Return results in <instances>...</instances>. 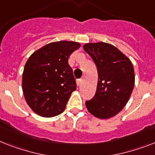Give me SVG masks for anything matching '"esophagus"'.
I'll return each mask as SVG.
<instances>
[{"label": "esophagus", "instance_id": "34e87169", "mask_svg": "<svg viewBox=\"0 0 155 155\" xmlns=\"http://www.w3.org/2000/svg\"><path fill=\"white\" fill-rule=\"evenodd\" d=\"M82 84V79H78V80H77V85H78V86H81V85Z\"/></svg>", "mask_w": 155, "mask_h": 155}]
</instances>
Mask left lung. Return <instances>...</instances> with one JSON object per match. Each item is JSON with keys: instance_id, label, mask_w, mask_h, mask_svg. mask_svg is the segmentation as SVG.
I'll list each match as a JSON object with an SVG mask.
<instances>
[{"instance_id": "obj_1", "label": "left lung", "mask_w": 155, "mask_h": 155, "mask_svg": "<svg viewBox=\"0 0 155 155\" xmlns=\"http://www.w3.org/2000/svg\"><path fill=\"white\" fill-rule=\"evenodd\" d=\"M95 62L98 82L95 95L85 105L100 119L116 116L128 101L135 85V72L128 58L106 43H86L83 47Z\"/></svg>"}]
</instances>
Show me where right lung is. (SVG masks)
Wrapping results in <instances>:
<instances>
[{
  "label": "right lung",
  "mask_w": 155,
  "mask_h": 155,
  "mask_svg": "<svg viewBox=\"0 0 155 155\" xmlns=\"http://www.w3.org/2000/svg\"><path fill=\"white\" fill-rule=\"evenodd\" d=\"M80 46L71 41L51 43L37 50L27 61L23 92L28 104L36 114L52 117L65 110L77 88L68 58Z\"/></svg>",
  "instance_id": "right-lung-1"
}]
</instances>
